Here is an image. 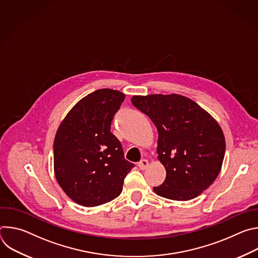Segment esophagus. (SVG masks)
Here are the masks:
<instances>
[{"label": "esophagus", "mask_w": 258, "mask_h": 258, "mask_svg": "<svg viewBox=\"0 0 258 258\" xmlns=\"http://www.w3.org/2000/svg\"><path fill=\"white\" fill-rule=\"evenodd\" d=\"M138 166H139L142 170H144V169H146L147 167L149 166V161L147 160V159H142V160L138 163Z\"/></svg>", "instance_id": "esophagus-1"}]
</instances>
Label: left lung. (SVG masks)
Listing matches in <instances>:
<instances>
[{
    "label": "left lung",
    "mask_w": 258,
    "mask_h": 258,
    "mask_svg": "<svg viewBox=\"0 0 258 258\" xmlns=\"http://www.w3.org/2000/svg\"><path fill=\"white\" fill-rule=\"evenodd\" d=\"M132 103L158 131L157 154L166 177L153 191L176 201L199 196L217 177L225 157V136L217 121L177 94L134 96Z\"/></svg>",
    "instance_id": "8db88e82"
}]
</instances>
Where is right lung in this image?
Listing matches in <instances>:
<instances>
[{"instance_id": "obj_1", "label": "right lung", "mask_w": 258, "mask_h": 258, "mask_svg": "<svg viewBox=\"0 0 258 258\" xmlns=\"http://www.w3.org/2000/svg\"><path fill=\"white\" fill-rule=\"evenodd\" d=\"M124 98L115 90H97L73 106L57 130L55 176L65 194L80 205L94 207L118 197L135 166L110 132Z\"/></svg>"}]
</instances>
